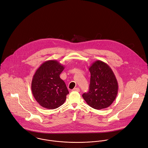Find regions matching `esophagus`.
<instances>
[{
  "mask_svg": "<svg viewBox=\"0 0 148 148\" xmlns=\"http://www.w3.org/2000/svg\"><path fill=\"white\" fill-rule=\"evenodd\" d=\"M73 91H76V92H79V89L78 88H75L73 89Z\"/></svg>",
  "mask_w": 148,
  "mask_h": 148,
  "instance_id": "esophagus-1",
  "label": "esophagus"
}]
</instances>
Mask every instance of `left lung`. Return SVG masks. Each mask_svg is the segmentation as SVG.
<instances>
[{
    "label": "left lung",
    "mask_w": 148,
    "mask_h": 148,
    "mask_svg": "<svg viewBox=\"0 0 148 148\" xmlns=\"http://www.w3.org/2000/svg\"><path fill=\"white\" fill-rule=\"evenodd\" d=\"M89 90L82 95L86 103L96 110L110 107L116 99L118 84L111 68L105 62L96 60L89 68Z\"/></svg>",
    "instance_id": "obj_1"
}]
</instances>
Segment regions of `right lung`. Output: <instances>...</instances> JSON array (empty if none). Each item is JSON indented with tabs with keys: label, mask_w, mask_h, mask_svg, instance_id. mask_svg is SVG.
I'll return each instance as SVG.
<instances>
[{
	"label": "right lung",
	"mask_w": 148,
	"mask_h": 148,
	"mask_svg": "<svg viewBox=\"0 0 148 148\" xmlns=\"http://www.w3.org/2000/svg\"><path fill=\"white\" fill-rule=\"evenodd\" d=\"M64 69L56 60L45 61L37 69L32 79L31 89L37 102L42 107L53 110L61 106L69 93L60 74Z\"/></svg>",
	"instance_id": "add662e5"
}]
</instances>
